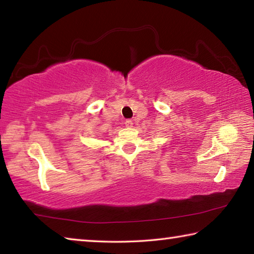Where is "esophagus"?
I'll use <instances>...</instances> for the list:
<instances>
[{"label":"esophagus","mask_w":254,"mask_h":254,"mask_svg":"<svg viewBox=\"0 0 254 254\" xmlns=\"http://www.w3.org/2000/svg\"><path fill=\"white\" fill-rule=\"evenodd\" d=\"M124 124H126L127 127H133V122L131 121V120H127L126 123H124Z\"/></svg>","instance_id":"1"}]
</instances>
